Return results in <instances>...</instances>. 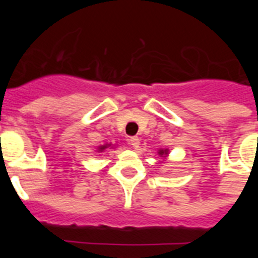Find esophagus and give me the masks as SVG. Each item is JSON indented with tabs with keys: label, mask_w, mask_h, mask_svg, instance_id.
I'll use <instances>...</instances> for the list:
<instances>
[{
	"label": "esophagus",
	"mask_w": 258,
	"mask_h": 258,
	"mask_svg": "<svg viewBox=\"0 0 258 258\" xmlns=\"http://www.w3.org/2000/svg\"><path fill=\"white\" fill-rule=\"evenodd\" d=\"M130 144H131L134 148H137L140 146V139L139 137H131V139H130Z\"/></svg>",
	"instance_id": "obj_1"
}]
</instances>
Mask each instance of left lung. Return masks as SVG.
I'll return each mask as SVG.
<instances>
[{
	"instance_id": "obj_1",
	"label": "left lung",
	"mask_w": 258,
	"mask_h": 258,
	"mask_svg": "<svg viewBox=\"0 0 258 258\" xmlns=\"http://www.w3.org/2000/svg\"><path fill=\"white\" fill-rule=\"evenodd\" d=\"M165 152H166V151H163V150L160 151V155H163V153H165Z\"/></svg>"
}]
</instances>
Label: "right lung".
I'll return each instance as SVG.
<instances>
[{"label": "right lung", "instance_id": "obj_1", "mask_svg": "<svg viewBox=\"0 0 258 258\" xmlns=\"http://www.w3.org/2000/svg\"><path fill=\"white\" fill-rule=\"evenodd\" d=\"M105 148H106V146H101V147H100V151H102V150H105Z\"/></svg>", "mask_w": 258, "mask_h": 258}]
</instances>
